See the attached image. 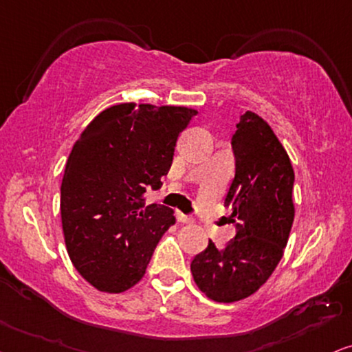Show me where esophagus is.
<instances>
[{
	"label": "esophagus",
	"instance_id": "34e87169",
	"mask_svg": "<svg viewBox=\"0 0 352 352\" xmlns=\"http://www.w3.org/2000/svg\"><path fill=\"white\" fill-rule=\"evenodd\" d=\"M177 221L179 222H184V224H191V222H195V219L191 216H186L184 212H177Z\"/></svg>",
	"mask_w": 352,
	"mask_h": 352
}]
</instances>
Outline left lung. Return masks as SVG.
<instances>
[{"mask_svg": "<svg viewBox=\"0 0 352 352\" xmlns=\"http://www.w3.org/2000/svg\"><path fill=\"white\" fill-rule=\"evenodd\" d=\"M235 177L224 199L235 237L224 248L209 240L191 274L209 299H247L268 281L284 255L294 222V168L266 120L245 112L232 136Z\"/></svg>", "mask_w": 352, "mask_h": 352, "instance_id": "obj_1", "label": "left lung"}]
</instances>
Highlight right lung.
Segmentation results:
<instances>
[{
  "label": "right lung",
  "instance_id": "obj_1",
  "mask_svg": "<svg viewBox=\"0 0 352 352\" xmlns=\"http://www.w3.org/2000/svg\"><path fill=\"white\" fill-rule=\"evenodd\" d=\"M195 115L188 107L112 105L71 149L60 201L65 243L78 273L99 291L118 294L140 283L175 224L173 209L144 206V193L161 188L177 138Z\"/></svg>",
  "mask_w": 352,
  "mask_h": 352
}]
</instances>
